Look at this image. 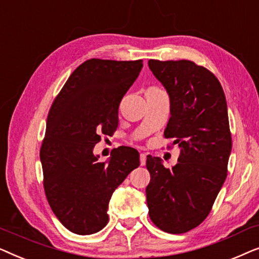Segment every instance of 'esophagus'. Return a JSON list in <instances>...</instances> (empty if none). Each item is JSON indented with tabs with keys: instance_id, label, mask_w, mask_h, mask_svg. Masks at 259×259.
Wrapping results in <instances>:
<instances>
[{
	"instance_id": "1",
	"label": "esophagus",
	"mask_w": 259,
	"mask_h": 259,
	"mask_svg": "<svg viewBox=\"0 0 259 259\" xmlns=\"http://www.w3.org/2000/svg\"><path fill=\"white\" fill-rule=\"evenodd\" d=\"M146 153H141L140 154V165L141 166H144V165H146Z\"/></svg>"
}]
</instances>
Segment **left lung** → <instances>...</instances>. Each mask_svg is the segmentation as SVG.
<instances>
[{"label": "left lung", "mask_w": 259, "mask_h": 259, "mask_svg": "<svg viewBox=\"0 0 259 259\" xmlns=\"http://www.w3.org/2000/svg\"><path fill=\"white\" fill-rule=\"evenodd\" d=\"M148 67L169 97L171 118L164 136L180 148L172 168L147 155L148 213L162 231L184 233L207 217L228 175L232 150L228 106L221 82L204 67L189 60H150Z\"/></svg>", "instance_id": "left-lung-1"}]
</instances>
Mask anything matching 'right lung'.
I'll return each mask as SVG.
<instances>
[{
	"label": "right lung",
	"mask_w": 259,
	"mask_h": 259,
	"mask_svg": "<svg viewBox=\"0 0 259 259\" xmlns=\"http://www.w3.org/2000/svg\"><path fill=\"white\" fill-rule=\"evenodd\" d=\"M143 66L141 60H87L49 111L40 151L45 192L61 224L76 235L105 228L113 192L140 165L136 148H114L105 162L93 150L118 127L120 102Z\"/></svg>",
	"instance_id": "add662e5"
}]
</instances>
